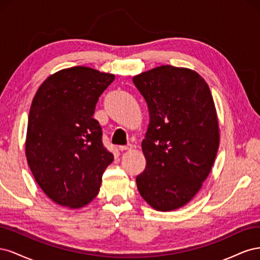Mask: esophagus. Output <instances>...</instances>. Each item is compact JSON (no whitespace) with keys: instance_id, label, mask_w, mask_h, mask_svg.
I'll return each instance as SVG.
<instances>
[{"instance_id":"obj_1","label":"esophagus","mask_w":260,"mask_h":260,"mask_svg":"<svg viewBox=\"0 0 260 260\" xmlns=\"http://www.w3.org/2000/svg\"><path fill=\"white\" fill-rule=\"evenodd\" d=\"M132 148H133V145H131V144H128V145H120V146H119L120 151H129V149H132Z\"/></svg>"}]
</instances>
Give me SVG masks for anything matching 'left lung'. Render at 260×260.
<instances>
[{
	"instance_id": "left-lung-1",
	"label": "left lung",
	"mask_w": 260,
	"mask_h": 260,
	"mask_svg": "<svg viewBox=\"0 0 260 260\" xmlns=\"http://www.w3.org/2000/svg\"><path fill=\"white\" fill-rule=\"evenodd\" d=\"M144 96L149 124L142 141L146 167L138 190L152 208L185 206L209 175L219 148L216 106L195 70L162 65L133 77Z\"/></svg>"
}]
</instances>
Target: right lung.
Segmentation results:
<instances>
[{
  "mask_svg": "<svg viewBox=\"0 0 260 260\" xmlns=\"http://www.w3.org/2000/svg\"><path fill=\"white\" fill-rule=\"evenodd\" d=\"M115 75L86 66L58 70L39 86L31 103L25 151L31 172L54 203L79 209L99 194L114 160L93 118Z\"/></svg>",
  "mask_w": 260,
  "mask_h": 260,
  "instance_id": "obj_1",
  "label": "right lung"
}]
</instances>
